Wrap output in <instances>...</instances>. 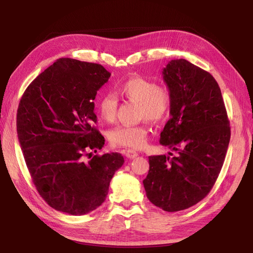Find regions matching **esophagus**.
<instances>
[{"label":"esophagus","mask_w":253,"mask_h":253,"mask_svg":"<svg viewBox=\"0 0 253 253\" xmlns=\"http://www.w3.org/2000/svg\"><path fill=\"white\" fill-rule=\"evenodd\" d=\"M125 155L128 159H135L138 157V152H136L135 150H126Z\"/></svg>","instance_id":"esophagus-1"}]
</instances>
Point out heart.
I'll list each match as a JSON object with an SVG mask.
<instances>
[{
  "instance_id": "heart-1",
  "label": "heart",
  "mask_w": 253,
  "mask_h": 253,
  "mask_svg": "<svg viewBox=\"0 0 253 253\" xmlns=\"http://www.w3.org/2000/svg\"><path fill=\"white\" fill-rule=\"evenodd\" d=\"M117 92L124 100L137 103L138 118L150 122H160L169 116L173 105L171 91L166 84H157L151 79L133 76L126 79L117 88ZM118 99L114 93L107 92L99 100V112L106 122L116 118ZM148 127L139 125L117 126L110 133V140L118 147L140 149L147 143Z\"/></svg>"
}]
</instances>
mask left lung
I'll return each mask as SVG.
<instances>
[{
  "instance_id": "left-lung-1",
  "label": "left lung",
  "mask_w": 253,
  "mask_h": 253,
  "mask_svg": "<svg viewBox=\"0 0 253 253\" xmlns=\"http://www.w3.org/2000/svg\"><path fill=\"white\" fill-rule=\"evenodd\" d=\"M162 74L173 105L160 142L177 155L149 157L143 186L154 206L176 212L211 191L227 152L230 127L221 89L211 74L184 58L169 62Z\"/></svg>"
}]
</instances>
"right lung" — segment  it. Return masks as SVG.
<instances>
[{
  "label": "right lung",
  "mask_w": 253,
  "mask_h": 253,
  "mask_svg": "<svg viewBox=\"0 0 253 253\" xmlns=\"http://www.w3.org/2000/svg\"><path fill=\"white\" fill-rule=\"evenodd\" d=\"M110 76L100 64L58 58L20 99L17 135L25 162L39 195L56 211L84 215L99 208L124 164L117 152L92 155L105 141L94 126L93 100Z\"/></svg>",
  "instance_id": "obj_1"
}]
</instances>
